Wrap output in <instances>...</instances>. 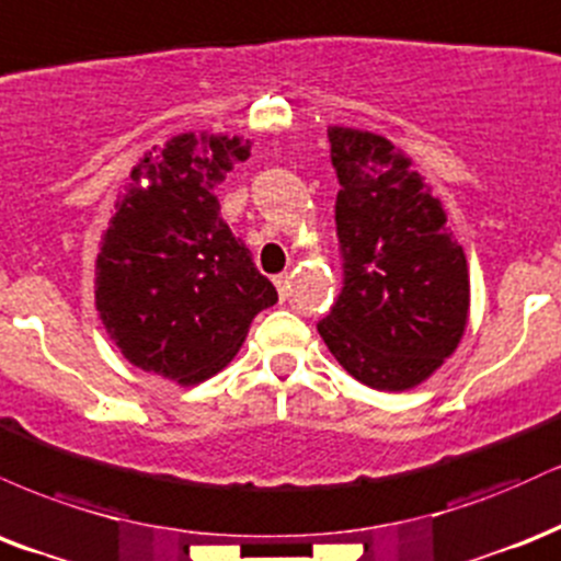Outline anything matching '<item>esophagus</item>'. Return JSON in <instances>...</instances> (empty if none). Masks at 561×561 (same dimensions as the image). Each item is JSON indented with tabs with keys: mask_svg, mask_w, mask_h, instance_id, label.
I'll list each match as a JSON object with an SVG mask.
<instances>
[{
	"mask_svg": "<svg viewBox=\"0 0 561 561\" xmlns=\"http://www.w3.org/2000/svg\"><path fill=\"white\" fill-rule=\"evenodd\" d=\"M273 283H275V288H278V296H280V299H286L288 291H291V275H288V273L275 275Z\"/></svg>",
	"mask_w": 561,
	"mask_h": 561,
	"instance_id": "obj_1",
	"label": "esophagus"
}]
</instances>
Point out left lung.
I'll list each match as a JSON object with an SVG mask.
<instances>
[{
	"instance_id": "1",
	"label": "left lung",
	"mask_w": 561,
	"mask_h": 561,
	"mask_svg": "<svg viewBox=\"0 0 561 561\" xmlns=\"http://www.w3.org/2000/svg\"><path fill=\"white\" fill-rule=\"evenodd\" d=\"M335 236L344 288L318 331L375 391H410L457 352L470 320V267L446 209L412 157L370 130L331 125Z\"/></svg>"
}]
</instances>
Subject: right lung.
Here are the masks:
<instances>
[{"label": "right lung", "instance_id": "obj_1", "mask_svg": "<svg viewBox=\"0 0 561 561\" xmlns=\"http://www.w3.org/2000/svg\"><path fill=\"white\" fill-rule=\"evenodd\" d=\"M252 141L178 134L130 173L96 254V312L130 365L178 386L239 354L278 291L220 217V183Z\"/></svg>", "mask_w": 561, "mask_h": 561}]
</instances>
